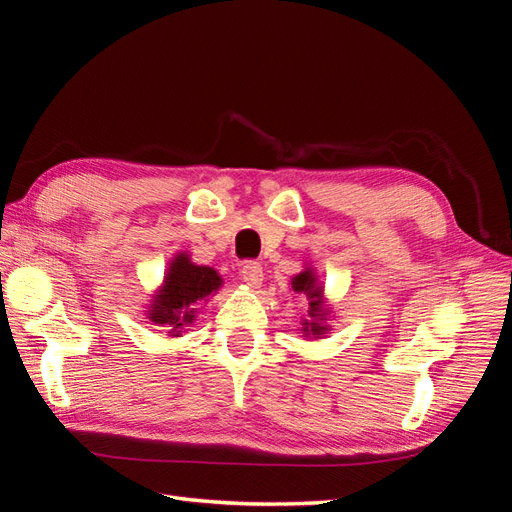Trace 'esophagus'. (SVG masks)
Returning a JSON list of instances; mask_svg holds the SVG:
<instances>
[{"label": "esophagus", "mask_w": 512, "mask_h": 512, "mask_svg": "<svg viewBox=\"0 0 512 512\" xmlns=\"http://www.w3.org/2000/svg\"><path fill=\"white\" fill-rule=\"evenodd\" d=\"M241 280H243L247 286L258 288V286L262 284V267H260V262H254V260L243 262V267H241Z\"/></svg>", "instance_id": "34e87169"}]
</instances>
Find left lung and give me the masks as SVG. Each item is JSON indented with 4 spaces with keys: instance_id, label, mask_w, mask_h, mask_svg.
I'll return each mask as SVG.
<instances>
[{
    "instance_id": "8db88e82",
    "label": "left lung",
    "mask_w": 512,
    "mask_h": 512,
    "mask_svg": "<svg viewBox=\"0 0 512 512\" xmlns=\"http://www.w3.org/2000/svg\"><path fill=\"white\" fill-rule=\"evenodd\" d=\"M292 290L294 292H303L307 301H309V320L301 322V333L303 337H314L320 339L329 333V307L324 305L322 297V286L318 282V275L312 267H305L301 273L292 277Z\"/></svg>"
}]
</instances>
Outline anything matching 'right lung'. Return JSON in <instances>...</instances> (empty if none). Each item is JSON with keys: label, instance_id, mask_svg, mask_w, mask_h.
Wrapping results in <instances>:
<instances>
[{"label": "right lung", "instance_id": "1", "mask_svg": "<svg viewBox=\"0 0 512 512\" xmlns=\"http://www.w3.org/2000/svg\"><path fill=\"white\" fill-rule=\"evenodd\" d=\"M222 288L220 273L192 262L190 254L179 252L168 262L164 282L151 297L147 318L164 327L168 335L181 337L196 318V305L207 301Z\"/></svg>", "mask_w": 512, "mask_h": 512}]
</instances>
